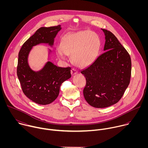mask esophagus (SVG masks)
Wrapping results in <instances>:
<instances>
[{
  "instance_id": "1",
  "label": "esophagus",
  "mask_w": 148,
  "mask_h": 148,
  "mask_svg": "<svg viewBox=\"0 0 148 148\" xmlns=\"http://www.w3.org/2000/svg\"><path fill=\"white\" fill-rule=\"evenodd\" d=\"M71 74L73 75H75V74L78 73V71L77 70H75V69H72L71 70Z\"/></svg>"
}]
</instances>
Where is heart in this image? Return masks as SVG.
Wrapping results in <instances>:
<instances>
[{"instance_id": "1", "label": "heart", "mask_w": 148, "mask_h": 148, "mask_svg": "<svg viewBox=\"0 0 148 148\" xmlns=\"http://www.w3.org/2000/svg\"><path fill=\"white\" fill-rule=\"evenodd\" d=\"M100 49L98 36L88 30L78 32L66 36L61 41L59 56H71L73 64L79 68H86L94 62Z\"/></svg>"}]
</instances>
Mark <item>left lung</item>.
Returning <instances> with one entry per match:
<instances>
[{"label":"left lung","instance_id":"1","mask_svg":"<svg viewBox=\"0 0 148 148\" xmlns=\"http://www.w3.org/2000/svg\"><path fill=\"white\" fill-rule=\"evenodd\" d=\"M101 30L105 36V52L81 71L86 78L84 97L92 107L98 108L117 103L128 87L131 75L129 53L112 33Z\"/></svg>","mask_w":148,"mask_h":148}]
</instances>
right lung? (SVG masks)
Masks as SVG:
<instances>
[{"label": "right lung", "instance_id": "add662e5", "mask_svg": "<svg viewBox=\"0 0 148 148\" xmlns=\"http://www.w3.org/2000/svg\"><path fill=\"white\" fill-rule=\"evenodd\" d=\"M61 29L60 25L40 27L23 45L18 53L17 75L22 91L27 98L38 104L53 102L59 94L61 84L71 77L70 67H60L47 61L43 69L36 72L28 64L32 47L41 43L52 47L54 38Z\"/></svg>", "mask_w": 148, "mask_h": 148}]
</instances>
